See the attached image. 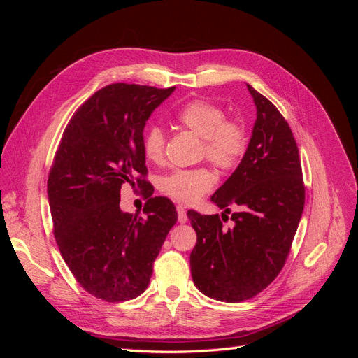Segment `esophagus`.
Masks as SVG:
<instances>
[{"label": "esophagus", "mask_w": 358, "mask_h": 358, "mask_svg": "<svg viewBox=\"0 0 358 358\" xmlns=\"http://www.w3.org/2000/svg\"><path fill=\"white\" fill-rule=\"evenodd\" d=\"M176 210H178V220H179V222H180V224H185V222L188 221V216H187L185 208H183V206H178Z\"/></svg>", "instance_id": "1"}]
</instances>
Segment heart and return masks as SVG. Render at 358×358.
Returning <instances> with one entry per match:
<instances>
[{
  "label": "heart",
  "instance_id": "1",
  "mask_svg": "<svg viewBox=\"0 0 358 358\" xmlns=\"http://www.w3.org/2000/svg\"><path fill=\"white\" fill-rule=\"evenodd\" d=\"M180 127L203 138V154L220 169H231L241 159L246 146L245 128L234 121H225L221 107L209 101H191L176 113ZM166 136L162 128L150 125L140 140L146 159L158 162L164 154ZM213 185V175L204 167L175 170L159 180V189L179 201H196Z\"/></svg>",
  "mask_w": 358,
  "mask_h": 358
}]
</instances>
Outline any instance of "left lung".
Listing matches in <instances>:
<instances>
[{"mask_svg": "<svg viewBox=\"0 0 358 358\" xmlns=\"http://www.w3.org/2000/svg\"><path fill=\"white\" fill-rule=\"evenodd\" d=\"M257 119L239 166L210 200L231 213L225 229L218 215L188 210L197 233L189 263L194 285L210 299H252L282 270L305 208L299 149L284 116L251 85ZM229 218V216H227Z\"/></svg>", "mask_w": 358, "mask_h": 358, "instance_id": "1", "label": "left lung"}]
</instances>
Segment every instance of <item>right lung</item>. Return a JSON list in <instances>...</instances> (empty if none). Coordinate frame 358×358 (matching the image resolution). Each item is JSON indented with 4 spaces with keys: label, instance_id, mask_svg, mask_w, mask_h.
I'll return each instance as SVG.
<instances>
[{
    "label": "right lung",
    "instance_id": "add662e5",
    "mask_svg": "<svg viewBox=\"0 0 358 358\" xmlns=\"http://www.w3.org/2000/svg\"><path fill=\"white\" fill-rule=\"evenodd\" d=\"M175 88L113 83L86 100L62 134L48 179L53 234L64 262L90 294L127 301L148 288L175 204L149 199L138 216L122 212L121 187L142 188L146 121Z\"/></svg>",
    "mask_w": 358,
    "mask_h": 358
}]
</instances>
